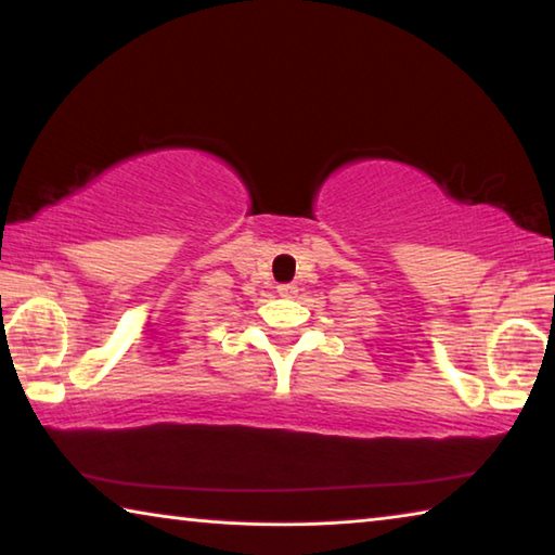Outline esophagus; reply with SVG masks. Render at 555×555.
<instances>
[{
	"instance_id": "obj_1",
	"label": "esophagus",
	"mask_w": 555,
	"mask_h": 555,
	"mask_svg": "<svg viewBox=\"0 0 555 555\" xmlns=\"http://www.w3.org/2000/svg\"><path fill=\"white\" fill-rule=\"evenodd\" d=\"M276 291H279V296H284V298H294V296L298 294V286H296V284H279V286H276Z\"/></svg>"
}]
</instances>
